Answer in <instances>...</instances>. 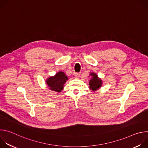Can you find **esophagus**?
Segmentation results:
<instances>
[{
  "label": "esophagus",
  "mask_w": 148,
  "mask_h": 148,
  "mask_svg": "<svg viewBox=\"0 0 148 148\" xmlns=\"http://www.w3.org/2000/svg\"><path fill=\"white\" fill-rule=\"evenodd\" d=\"M79 76H80V74H79V73H75L74 74V77H75V78H79Z\"/></svg>",
  "instance_id": "esophagus-1"
}]
</instances>
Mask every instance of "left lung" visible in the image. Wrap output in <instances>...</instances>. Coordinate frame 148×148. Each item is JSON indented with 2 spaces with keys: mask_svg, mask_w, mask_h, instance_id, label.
Listing matches in <instances>:
<instances>
[{
  "mask_svg": "<svg viewBox=\"0 0 148 148\" xmlns=\"http://www.w3.org/2000/svg\"><path fill=\"white\" fill-rule=\"evenodd\" d=\"M90 75L91 76V78L89 81L90 89L93 91L98 90L102 85V79L98 77V75L94 73H90Z\"/></svg>",
  "mask_w": 148,
  "mask_h": 148,
  "instance_id": "8db88e82",
  "label": "left lung"
}]
</instances>
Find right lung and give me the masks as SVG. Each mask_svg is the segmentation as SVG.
I'll use <instances>...</instances> for the list:
<instances>
[{
  "instance_id": "obj_1",
  "label": "right lung",
  "mask_w": 148,
  "mask_h": 148,
  "mask_svg": "<svg viewBox=\"0 0 148 148\" xmlns=\"http://www.w3.org/2000/svg\"><path fill=\"white\" fill-rule=\"evenodd\" d=\"M68 79V77L64 72L59 71L54 76H51L47 78L46 82L50 90L60 92L64 88V85Z\"/></svg>"
}]
</instances>
